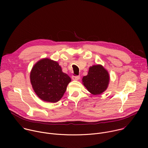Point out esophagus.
<instances>
[{"label": "esophagus", "mask_w": 148, "mask_h": 148, "mask_svg": "<svg viewBox=\"0 0 148 148\" xmlns=\"http://www.w3.org/2000/svg\"><path fill=\"white\" fill-rule=\"evenodd\" d=\"M79 78H80L79 76H74V75L72 76V79L75 81H78Z\"/></svg>", "instance_id": "1"}]
</instances>
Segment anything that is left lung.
<instances>
[{
    "instance_id": "8db88e82",
    "label": "left lung",
    "mask_w": 148,
    "mask_h": 148,
    "mask_svg": "<svg viewBox=\"0 0 148 148\" xmlns=\"http://www.w3.org/2000/svg\"><path fill=\"white\" fill-rule=\"evenodd\" d=\"M82 84L93 95H99L107 90L110 75L107 70L101 65H94L89 68L87 75L82 78Z\"/></svg>"
}]
</instances>
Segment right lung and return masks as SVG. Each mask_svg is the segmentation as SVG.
Here are the masks:
<instances>
[{
  "mask_svg": "<svg viewBox=\"0 0 148 148\" xmlns=\"http://www.w3.org/2000/svg\"><path fill=\"white\" fill-rule=\"evenodd\" d=\"M32 87L43 101L57 102L65 93L70 77L62 71L57 61L47 58L34 65L30 75Z\"/></svg>",
  "mask_w": 148,
  "mask_h": 148,
  "instance_id": "obj_1",
  "label": "right lung"
}]
</instances>
